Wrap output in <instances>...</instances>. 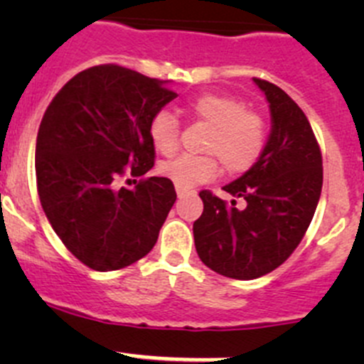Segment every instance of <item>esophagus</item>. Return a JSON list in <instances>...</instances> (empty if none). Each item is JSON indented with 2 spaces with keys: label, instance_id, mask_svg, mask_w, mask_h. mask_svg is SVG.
I'll return each instance as SVG.
<instances>
[{
  "label": "esophagus",
  "instance_id": "34e87169",
  "mask_svg": "<svg viewBox=\"0 0 364 364\" xmlns=\"http://www.w3.org/2000/svg\"><path fill=\"white\" fill-rule=\"evenodd\" d=\"M176 193H178V197H185L186 193H190L188 190H185V188H179V186H176Z\"/></svg>",
  "mask_w": 364,
  "mask_h": 364
}]
</instances>
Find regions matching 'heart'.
<instances>
[{
	"mask_svg": "<svg viewBox=\"0 0 364 364\" xmlns=\"http://www.w3.org/2000/svg\"><path fill=\"white\" fill-rule=\"evenodd\" d=\"M186 112L209 124L203 151L209 155H183L161 165V172L179 188H193L218 172V159L227 174H243L260 159L267 141V127L259 112L247 109L240 97L204 93L186 104ZM153 148L172 156L179 148V123L167 111L156 112L148 127Z\"/></svg>",
	"mask_w": 364,
	"mask_h": 364,
	"instance_id": "1",
	"label": "heart"
}]
</instances>
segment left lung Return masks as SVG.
<instances>
[{
    "mask_svg": "<svg viewBox=\"0 0 364 364\" xmlns=\"http://www.w3.org/2000/svg\"><path fill=\"white\" fill-rule=\"evenodd\" d=\"M271 111V134L250 171L223 186L245 199L229 205L209 190L193 222L200 260L223 277L253 280L277 269L303 240L322 190V155L299 105L273 82L253 79Z\"/></svg>",
    "mask_w": 364,
    "mask_h": 364,
    "instance_id": "8db88e82",
    "label": "left lung"
}]
</instances>
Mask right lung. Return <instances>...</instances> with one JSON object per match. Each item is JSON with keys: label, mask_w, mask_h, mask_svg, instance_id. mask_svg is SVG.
Masks as SVG:
<instances>
[{"label": "right lung", "mask_w": 364, "mask_h": 364, "mask_svg": "<svg viewBox=\"0 0 364 364\" xmlns=\"http://www.w3.org/2000/svg\"><path fill=\"white\" fill-rule=\"evenodd\" d=\"M167 80L119 65H98L68 80L36 135V188L65 247L95 271H116L151 252L176 203L171 179L117 185L155 165L151 117L178 95ZM135 181V179H134Z\"/></svg>", "instance_id": "obj_1"}]
</instances>
